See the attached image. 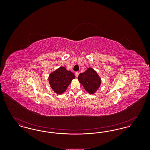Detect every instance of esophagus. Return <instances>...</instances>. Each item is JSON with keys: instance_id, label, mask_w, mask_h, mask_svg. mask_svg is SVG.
Wrapping results in <instances>:
<instances>
[{"instance_id": "1", "label": "esophagus", "mask_w": 150, "mask_h": 150, "mask_svg": "<svg viewBox=\"0 0 150 150\" xmlns=\"http://www.w3.org/2000/svg\"><path fill=\"white\" fill-rule=\"evenodd\" d=\"M79 72H75V76H76V77H78L79 75Z\"/></svg>"}]
</instances>
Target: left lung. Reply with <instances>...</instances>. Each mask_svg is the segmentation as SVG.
Instances as JSON below:
<instances>
[{
	"label": "left lung",
	"instance_id": "obj_1",
	"mask_svg": "<svg viewBox=\"0 0 150 150\" xmlns=\"http://www.w3.org/2000/svg\"><path fill=\"white\" fill-rule=\"evenodd\" d=\"M78 80L86 91L91 94L95 93L101 84L99 75L92 68H88L86 71L80 73Z\"/></svg>",
	"mask_w": 150,
	"mask_h": 150
}]
</instances>
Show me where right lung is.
<instances>
[{"label": "right lung", "mask_w": 150, "mask_h": 150, "mask_svg": "<svg viewBox=\"0 0 150 150\" xmlns=\"http://www.w3.org/2000/svg\"><path fill=\"white\" fill-rule=\"evenodd\" d=\"M74 78L75 75L71 71H67L64 67H60L50 75L49 83L54 92L61 94L66 91Z\"/></svg>", "instance_id": "add662e5"}]
</instances>
